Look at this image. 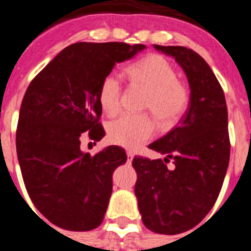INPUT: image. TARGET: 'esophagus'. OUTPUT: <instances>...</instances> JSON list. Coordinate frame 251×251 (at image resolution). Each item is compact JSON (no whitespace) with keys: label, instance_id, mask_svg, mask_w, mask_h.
Listing matches in <instances>:
<instances>
[{"label":"esophagus","instance_id":"obj_1","mask_svg":"<svg viewBox=\"0 0 251 251\" xmlns=\"http://www.w3.org/2000/svg\"><path fill=\"white\" fill-rule=\"evenodd\" d=\"M126 155H127V163H131V160H133L134 157V153L131 152V151H126Z\"/></svg>","mask_w":251,"mask_h":251}]
</instances>
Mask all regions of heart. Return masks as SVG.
I'll return each mask as SVG.
<instances>
[{"mask_svg":"<svg viewBox=\"0 0 251 251\" xmlns=\"http://www.w3.org/2000/svg\"><path fill=\"white\" fill-rule=\"evenodd\" d=\"M126 74L134 84L147 94L143 108L151 110L164 125L178 121L189 106V92L177 80V73L160 54H149L129 65ZM122 86L114 74L106 75L99 88V102L102 112L116 116L121 108ZM156 131V124L149 114H124L108 126V138L113 145L137 150L149 142Z\"/></svg>","mask_w":251,"mask_h":251,"instance_id":"heart-1","label":"heart"}]
</instances>
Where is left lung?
Returning a JSON list of instances; mask_svg holds the SVG:
<instances>
[{
    "label": "left lung",
    "mask_w": 251,
    "mask_h": 251,
    "mask_svg": "<svg viewBox=\"0 0 251 251\" xmlns=\"http://www.w3.org/2000/svg\"><path fill=\"white\" fill-rule=\"evenodd\" d=\"M153 47L183 69L190 102L178 125L149 146L165 155L164 160L134 157V190L150 230L178 234L202 222L222 190L230 153L228 110L222 86L198 53L186 47ZM171 158L175 165L168 168Z\"/></svg>",
    "instance_id": "8db88e82"
}]
</instances>
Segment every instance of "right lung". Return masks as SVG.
I'll use <instances>...</instances> for the list:
<instances>
[{
  "mask_svg": "<svg viewBox=\"0 0 251 251\" xmlns=\"http://www.w3.org/2000/svg\"><path fill=\"white\" fill-rule=\"evenodd\" d=\"M143 44L75 43L57 54L29 83L17 127V153L29 198L58 228L91 230L101 224L112 194V175L125 151L109 146L94 156L80 138L100 141L99 88L117 62Z\"/></svg>",
  "mask_w": 251,
  "mask_h": 251,
  "instance_id": "obj_1",
  "label": "right lung"
}]
</instances>
